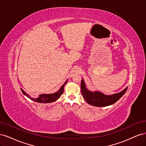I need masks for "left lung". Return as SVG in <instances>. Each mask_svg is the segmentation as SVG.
<instances>
[{
	"instance_id": "left-lung-1",
	"label": "left lung",
	"mask_w": 146,
	"mask_h": 146,
	"mask_svg": "<svg viewBox=\"0 0 146 146\" xmlns=\"http://www.w3.org/2000/svg\"><path fill=\"white\" fill-rule=\"evenodd\" d=\"M127 87L118 93L111 95H105L102 92L91 91L86 88L83 79L81 82V91L82 96L88 104L95 107H107L114 104L125 93Z\"/></svg>"
}]
</instances>
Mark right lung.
Wrapping results in <instances>:
<instances>
[{"instance_id": "1", "label": "right lung", "mask_w": 146, "mask_h": 146, "mask_svg": "<svg viewBox=\"0 0 146 146\" xmlns=\"http://www.w3.org/2000/svg\"><path fill=\"white\" fill-rule=\"evenodd\" d=\"M67 82H68V80L64 82V83L61 86L60 90L57 92H54V93H52V94H42L39 95L38 98H32L30 95L26 93V92H25L23 89H22V88H21V90L25 96H27L28 98H29L30 99H31L33 101L36 102H39V103H42V104L51 103V102H53L56 101V100H58L60 98V96L64 92V85L66 84V83H67Z\"/></svg>"}]
</instances>
